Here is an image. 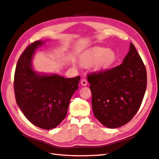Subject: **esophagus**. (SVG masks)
I'll return each instance as SVG.
<instances>
[{"label": "esophagus", "mask_w": 159, "mask_h": 159, "mask_svg": "<svg viewBox=\"0 0 159 159\" xmlns=\"http://www.w3.org/2000/svg\"><path fill=\"white\" fill-rule=\"evenodd\" d=\"M81 84H82V86H86L87 85V81L86 79H82V81H81Z\"/></svg>", "instance_id": "34e87169"}]
</instances>
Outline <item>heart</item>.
Returning a JSON list of instances; mask_svg holds the SVG:
<instances>
[{
    "instance_id": "b5f03b06",
    "label": "heart",
    "mask_w": 159,
    "mask_h": 159,
    "mask_svg": "<svg viewBox=\"0 0 159 159\" xmlns=\"http://www.w3.org/2000/svg\"><path fill=\"white\" fill-rule=\"evenodd\" d=\"M116 60V53L113 50L103 47H97L83 58V62L86 64L94 63L96 69H106L111 66Z\"/></svg>"
}]
</instances>
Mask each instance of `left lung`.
I'll return each mask as SVG.
<instances>
[{"label": "left lung", "instance_id": "left-lung-1", "mask_svg": "<svg viewBox=\"0 0 159 159\" xmlns=\"http://www.w3.org/2000/svg\"><path fill=\"white\" fill-rule=\"evenodd\" d=\"M93 114L109 128L121 127L140 108L147 86V72L134 44L120 65L87 75Z\"/></svg>", "mask_w": 159, "mask_h": 159}]
</instances>
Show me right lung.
<instances>
[{
    "label": "right lung",
    "mask_w": 159,
    "mask_h": 159,
    "mask_svg": "<svg viewBox=\"0 0 159 159\" xmlns=\"http://www.w3.org/2000/svg\"><path fill=\"white\" fill-rule=\"evenodd\" d=\"M43 44L35 41L21 54L16 64L14 87L16 103L26 118L37 127L51 129L65 118L80 77L64 78L57 74L41 75L34 70L32 58L35 49Z\"/></svg>",
    "instance_id": "right-lung-1"
}]
</instances>
